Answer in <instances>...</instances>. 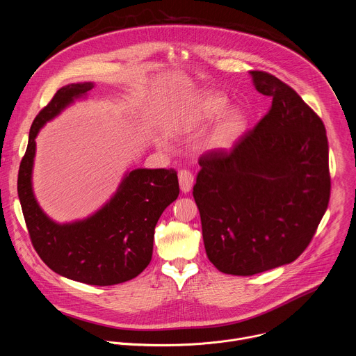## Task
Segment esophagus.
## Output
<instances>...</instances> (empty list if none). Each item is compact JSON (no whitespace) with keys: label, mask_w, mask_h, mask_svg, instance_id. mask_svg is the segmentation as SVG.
<instances>
[{"label":"esophagus","mask_w":356,"mask_h":356,"mask_svg":"<svg viewBox=\"0 0 356 356\" xmlns=\"http://www.w3.org/2000/svg\"><path fill=\"white\" fill-rule=\"evenodd\" d=\"M179 183H180V188L183 193H188L193 187L194 183V176L191 175V172L188 170H180L179 172Z\"/></svg>","instance_id":"1"}]
</instances>
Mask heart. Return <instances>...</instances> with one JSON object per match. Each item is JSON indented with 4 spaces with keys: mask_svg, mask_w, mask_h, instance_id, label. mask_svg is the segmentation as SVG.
Segmentation results:
<instances>
[{
    "mask_svg": "<svg viewBox=\"0 0 356 356\" xmlns=\"http://www.w3.org/2000/svg\"><path fill=\"white\" fill-rule=\"evenodd\" d=\"M227 107V99L224 97L209 94L201 97L191 106L188 114L194 121H210L218 117ZM245 128V118L239 111H229L224 115L218 127L216 128L211 145L218 149H225L234 143Z\"/></svg>",
    "mask_w": 356,
    "mask_h": 356,
    "instance_id": "heart-1",
    "label": "heart"
}]
</instances>
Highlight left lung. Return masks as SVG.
Wrapping results in <instances>:
<instances>
[{"label": "left lung", "mask_w": 356, "mask_h": 356, "mask_svg": "<svg viewBox=\"0 0 356 356\" xmlns=\"http://www.w3.org/2000/svg\"><path fill=\"white\" fill-rule=\"evenodd\" d=\"M272 98L229 150L201 155L193 197L210 262L252 276L296 261L328 207V139L321 118L286 83L250 72Z\"/></svg>", "instance_id": "obj_1"}]
</instances>
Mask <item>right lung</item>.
<instances>
[{
	"instance_id": "obj_1",
	"label": "right lung",
	"mask_w": 356,
	"mask_h": 356,
	"mask_svg": "<svg viewBox=\"0 0 356 356\" xmlns=\"http://www.w3.org/2000/svg\"><path fill=\"white\" fill-rule=\"evenodd\" d=\"M91 88L92 83L62 87L39 111L19 166L18 197L31 242L50 269L86 284L113 286L136 277L149 265L158 220L180 188L173 169H135L107 204L87 220L60 225L43 214L31 181L35 138L44 122Z\"/></svg>"
}]
</instances>
